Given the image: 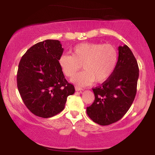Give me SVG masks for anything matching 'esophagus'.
I'll list each match as a JSON object with an SVG mask.
<instances>
[{"instance_id":"esophagus-1","label":"esophagus","mask_w":155,"mask_h":155,"mask_svg":"<svg viewBox=\"0 0 155 155\" xmlns=\"http://www.w3.org/2000/svg\"><path fill=\"white\" fill-rule=\"evenodd\" d=\"M75 91H81V90H83V89L82 87H80L79 86H75Z\"/></svg>"}]
</instances>
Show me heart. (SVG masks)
<instances>
[{
    "label": "heart",
    "instance_id": "heart-1",
    "mask_svg": "<svg viewBox=\"0 0 155 155\" xmlns=\"http://www.w3.org/2000/svg\"><path fill=\"white\" fill-rule=\"evenodd\" d=\"M118 59V51L111 44L86 42L74 46L72 55L61 54L58 65L63 73L71 78L82 64L84 71L72 78V82L84 86L107 81L115 71Z\"/></svg>",
    "mask_w": 155,
    "mask_h": 155
}]
</instances>
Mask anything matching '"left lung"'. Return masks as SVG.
I'll return each instance as SVG.
<instances>
[{
    "label": "left lung",
    "instance_id": "left-lung-1",
    "mask_svg": "<svg viewBox=\"0 0 155 155\" xmlns=\"http://www.w3.org/2000/svg\"><path fill=\"white\" fill-rule=\"evenodd\" d=\"M139 68L127 45L118 46L115 71L101 86L93 88L94 101L87 114L94 123L107 126L119 120L130 109L137 92Z\"/></svg>",
    "mask_w": 155,
    "mask_h": 155
}]
</instances>
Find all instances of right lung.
<instances>
[{
    "mask_svg": "<svg viewBox=\"0 0 155 155\" xmlns=\"http://www.w3.org/2000/svg\"><path fill=\"white\" fill-rule=\"evenodd\" d=\"M63 48L58 40L35 44L19 63L17 84L23 102L35 115L50 118L64 109L67 97L75 92L58 65Z\"/></svg>",
    "mask_w": 155,
    "mask_h": 155,
    "instance_id": "1",
    "label": "right lung"
}]
</instances>
